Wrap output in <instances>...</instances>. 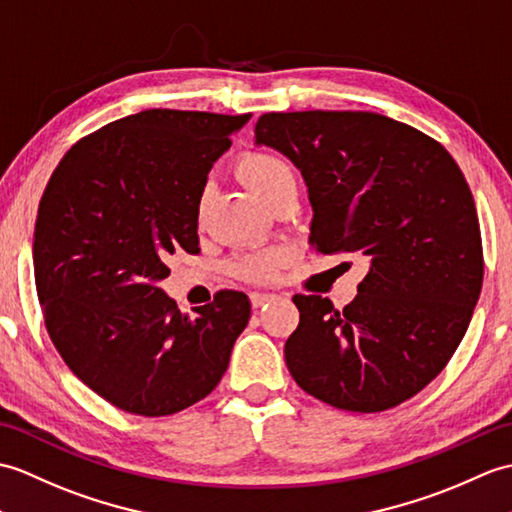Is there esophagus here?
<instances>
[{
	"label": "esophagus",
	"mask_w": 512,
	"mask_h": 512,
	"mask_svg": "<svg viewBox=\"0 0 512 512\" xmlns=\"http://www.w3.org/2000/svg\"><path fill=\"white\" fill-rule=\"evenodd\" d=\"M249 300H252V306L254 309H260V306L263 304H267V302H271V300H276V295L274 293H252L249 295Z\"/></svg>",
	"instance_id": "esophagus-1"
}]
</instances>
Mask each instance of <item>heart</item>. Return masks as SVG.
Returning a JSON list of instances; mask_svg holds the SVG:
<instances>
[{"instance_id":"b5f03b06","label":"heart","mask_w":512,"mask_h":512,"mask_svg":"<svg viewBox=\"0 0 512 512\" xmlns=\"http://www.w3.org/2000/svg\"><path fill=\"white\" fill-rule=\"evenodd\" d=\"M236 173L245 184L252 188L258 197H263L267 203L274 199L278 192L285 188L295 186V177L291 166L282 160L280 155L269 153V151H247L236 160ZM208 192H203L199 206L203 208L206 203ZM289 260V249L287 247H276L267 249V252H252V254H241L236 256L230 267L236 276L245 280L263 282L271 280L278 269Z\"/></svg>"}]
</instances>
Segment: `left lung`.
<instances>
[{"instance_id": "left-lung-1", "label": "left lung", "mask_w": 512, "mask_h": 512, "mask_svg": "<svg viewBox=\"0 0 512 512\" xmlns=\"http://www.w3.org/2000/svg\"><path fill=\"white\" fill-rule=\"evenodd\" d=\"M256 144L302 173L315 252L370 263L342 311L322 295H293L291 377L337 410L412 399L449 363L482 291L480 223L460 166L434 138L372 111L263 113Z\"/></svg>"}]
</instances>
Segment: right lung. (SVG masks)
<instances>
[{
    "label": "right lung",
    "instance_id": "right-lung-1",
    "mask_svg": "<svg viewBox=\"0 0 512 512\" xmlns=\"http://www.w3.org/2000/svg\"><path fill=\"white\" fill-rule=\"evenodd\" d=\"M247 120L146 109L78 140L45 186L32 245L45 328L67 368L124 412L206 399L249 322L241 291L192 317L157 285L168 256L199 252L208 173Z\"/></svg>",
    "mask_w": 512,
    "mask_h": 512
}]
</instances>
